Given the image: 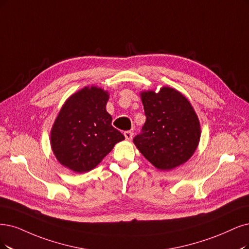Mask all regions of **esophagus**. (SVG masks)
I'll list each match as a JSON object with an SVG mask.
<instances>
[{
  "label": "esophagus",
  "mask_w": 249,
  "mask_h": 249,
  "mask_svg": "<svg viewBox=\"0 0 249 249\" xmlns=\"http://www.w3.org/2000/svg\"><path fill=\"white\" fill-rule=\"evenodd\" d=\"M124 136H125V139L127 141H131L132 137H133V132H131V131H125L124 132Z\"/></svg>",
  "instance_id": "obj_1"
}]
</instances>
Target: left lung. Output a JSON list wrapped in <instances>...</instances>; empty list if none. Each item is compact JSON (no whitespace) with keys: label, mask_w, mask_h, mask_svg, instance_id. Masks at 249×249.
Instances as JSON below:
<instances>
[{"label":"left lung","mask_w":249,"mask_h":249,"mask_svg":"<svg viewBox=\"0 0 249 249\" xmlns=\"http://www.w3.org/2000/svg\"><path fill=\"white\" fill-rule=\"evenodd\" d=\"M145 123L133 139L143 157L160 170L186 163L201 136L200 122L190 101L179 91L162 87L158 93L142 91Z\"/></svg>","instance_id":"left-lung-1"}]
</instances>
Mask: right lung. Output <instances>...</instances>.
<instances>
[{
    "instance_id": "1",
    "label": "right lung",
    "mask_w": 249,
    "mask_h": 249,
    "mask_svg": "<svg viewBox=\"0 0 249 249\" xmlns=\"http://www.w3.org/2000/svg\"><path fill=\"white\" fill-rule=\"evenodd\" d=\"M107 91L84 87L70 96L51 129V148L58 162L73 172L95 168L114 145L125 140L106 109Z\"/></svg>"
}]
</instances>
